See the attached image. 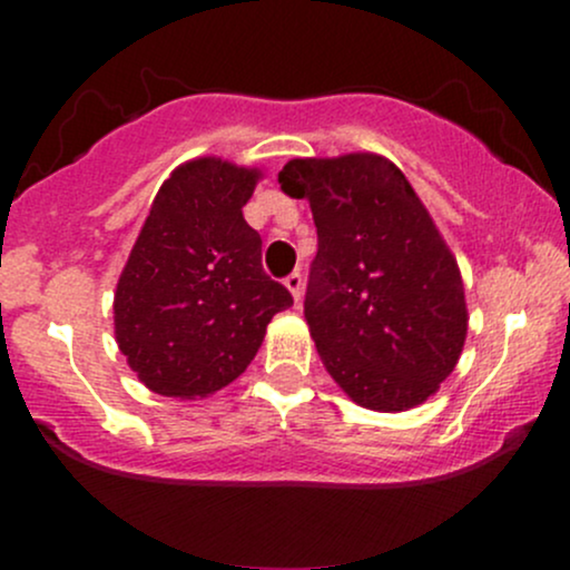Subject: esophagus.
<instances>
[{"instance_id": "1", "label": "esophagus", "mask_w": 570, "mask_h": 570, "mask_svg": "<svg viewBox=\"0 0 570 570\" xmlns=\"http://www.w3.org/2000/svg\"><path fill=\"white\" fill-rule=\"evenodd\" d=\"M284 284H286V289L292 292V297L299 303V297H303V273H299V271L289 273V276L284 278Z\"/></svg>"}]
</instances>
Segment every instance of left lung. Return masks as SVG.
Segmentation results:
<instances>
[{"instance_id":"1","label":"left lung","mask_w":570,"mask_h":570,"mask_svg":"<svg viewBox=\"0 0 570 570\" xmlns=\"http://www.w3.org/2000/svg\"><path fill=\"white\" fill-rule=\"evenodd\" d=\"M278 185L316 222L305 322L326 372L367 410L426 402L458 364L469 313L455 257L415 189L372 153L289 160Z\"/></svg>"}]
</instances>
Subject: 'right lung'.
<instances>
[{
    "label": "right lung",
    "instance_id": "add662e5",
    "mask_svg": "<svg viewBox=\"0 0 570 570\" xmlns=\"http://www.w3.org/2000/svg\"><path fill=\"white\" fill-rule=\"evenodd\" d=\"M257 179V168L198 158L155 195L115 292L117 345L155 394L225 389L292 305L263 271V238L244 219Z\"/></svg>",
    "mask_w": 570,
    "mask_h": 570
}]
</instances>
